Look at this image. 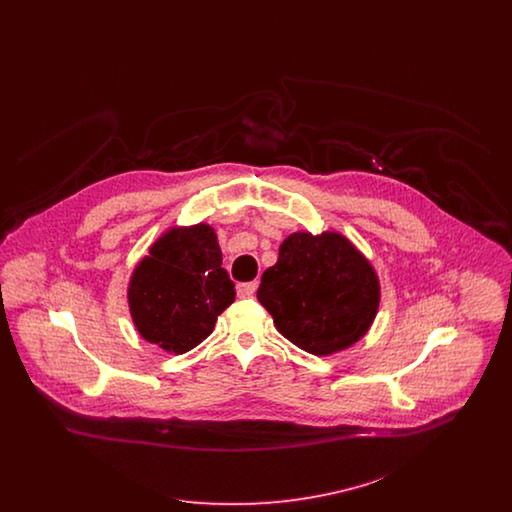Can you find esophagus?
Segmentation results:
<instances>
[{
    "label": "esophagus",
    "instance_id": "obj_1",
    "mask_svg": "<svg viewBox=\"0 0 512 512\" xmlns=\"http://www.w3.org/2000/svg\"><path fill=\"white\" fill-rule=\"evenodd\" d=\"M257 282H242V284H238L236 286V292L240 297H251L253 293L257 292Z\"/></svg>",
    "mask_w": 512,
    "mask_h": 512
}]
</instances>
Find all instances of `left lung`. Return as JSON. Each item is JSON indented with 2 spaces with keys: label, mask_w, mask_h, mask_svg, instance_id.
Returning <instances> with one entry per match:
<instances>
[{
  "label": "left lung",
  "mask_w": 512,
  "mask_h": 512,
  "mask_svg": "<svg viewBox=\"0 0 512 512\" xmlns=\"http://www.w3.org/2000/svg\"><path fill=\"white\" fill-rule=\"evenodd\" d=\"M257 299L276 330L299 349L326 357L361 340L380 305V280L340 232H293L261 278Z\"/></svg>",
  "instance_id": "1"
}]
</instances>
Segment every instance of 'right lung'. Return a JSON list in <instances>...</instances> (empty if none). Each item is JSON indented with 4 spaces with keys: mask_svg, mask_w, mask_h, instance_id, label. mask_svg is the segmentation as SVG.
Instances as JSON below:
<instances>
[{
    "mask_svg": "<svg viewBox=\"0 0 512 512\" xmlns=\"http://www.w3.org/2000/svg\"><path fill=\"white\" fill-rule=\"evenodd\" d=\"M126 293L144 340L174 355L194 349L236 299L215 228L205 222L169 228L134 268Z\"/></svg>",
    "mask_w": 512,
    "mask_h": 512,
    "instance_id": "1",
    "label": "right lung"
}]
</instances>
